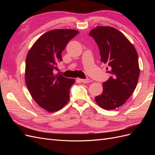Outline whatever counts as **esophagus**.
Segmentation results:
<instances>
[{"label": "esophagus", "mask_w": 155, "mask_h": 155, "mask_svg": "<svg viewBox=\"0 0 155 155\" xmlns=\"http://www.w3.org/2000/svg\"><path fill=\"white\" fill-rule=\"evenodd\" d=\"M80 81L83 83H88L89 82L92 81V80L90 79H80Z\"/></svg>", "instance_id": "esophagus-1"}]
</instances>
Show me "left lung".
Segmentation results:
<instances>
[{"label": "left lung", "mask_w": 155, "mask_h": 155, "mask_svg": "<svg viewBox=\"0 0 155 155\" xmlns=\"http://www.w3.org/2000/svg\"><path fill=\"white\" fill-rule=\"evenodd\" d=\"M89 35L99 47L101 62L107 63L112 76L103 83L102 94L95 97L100 107L113 110L122 105L134 91L140 75L137 51L119 30L110 26H97ZM108 70V68H107Z\"/></svg>", "instance_id": "8db88e82"}]
</instances>
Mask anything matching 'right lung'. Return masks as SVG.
I'll list each match as a JSON object with an SVG mask.
<instances>
[{
  "instance_id": "1",
  "label": "right lung",
  "mask_w": 155,
  "mask_h": 155,
  "mask_svg": "<svg viewBox=\"0 0 155 155\" xmlns=\"http://www.w3.org/2000/svg\"><path fill=\"white\" fill-rule=\"evenodd\" d=\"M79 33L76 30H53L42 35L26 56L25 82L33 99L41 107L52 112L60 110L70 99V88L75 82L54 70L61 61V52Z\"/></svg>"
}]
</instances>
